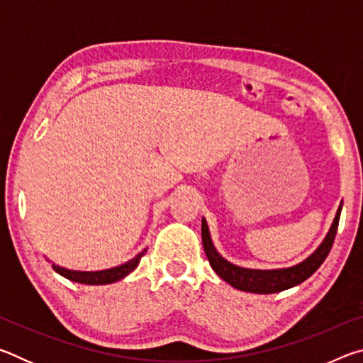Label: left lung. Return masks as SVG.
Segmentation results:
<instances>
[{
	"instance_id": "obj_1",
	"label": "left lung",
	"mask_w": 363,
	"mask_h": 363,
	"mask_svg": "<svg viewBox=\"0 0 363 363\" xmlns=\"http://www.w3.org/2000/svg\"><path fill=\"white\" fill-rule=\"evenodd\" d=\"M341 210H342V203L340 205V208H337L333 224H331L327 237L323 238L320 247L307 257V259L296 264V266L293 267L275 269V270H257V269L238 267L235 264L225 261L224 257L218 253L216 248H214L205 218L201 219V242H203V250L214 272H216L220 279L225 280L227 284L232 285L233 288H237V290H242V291L259 293V294L279 293V291L288 290V288L291 286L303 284V281L309 279L311 275L322 266V262L327 259L330 250L333 247L337 224H340Z\"/></svg>"
}]
</instances>
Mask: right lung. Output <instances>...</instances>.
<instances>
[{
  "instance_id": "add662e5",
  "label": "right lung",
  "mask_w": 363,
  "mask_h": 363,
  "mask_svg": "<svg viewBox=\"0 0 363 363\" xmlns=\"http://www.w3.org/2000/svg\"><path fill=\"white\" fill-rule=\"evenodd\" d=\"M145 251H140L138 256H134L133 259H130L121 266H116L112 269H106V270H96V272H82V270H70L65 267H59L56 264H52V269L56 270L57 274L62 275V277L69 279L72 281H77V284H84V285H107V284H113V281H118L121 279H125L128 274H131L134 269L139 266L140 257L145 255Z\"/></svg>"
}]
</instances>
